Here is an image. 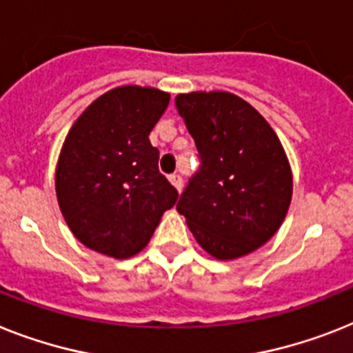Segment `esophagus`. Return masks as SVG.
Instances as JSON below:
<instances>
[{"instance_id":"esophagus-1","label":"esophagus","mask_w":353,"mask_h":353,"mask_svg":"<svg viewBox=\"0 0 353 353\" xmlns=\"http://www.w3.org/2000/svg\"><path fill=\"white\" fill-rule=\"evenodd\" d=\"M170 182L173 183L174 188L179 189V191H182V188H183V179H182V176H180V174H176V173L171 174V176H170Z\"/></svg>"}]
</instances>
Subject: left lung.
I'll return each instance as SVG.
<instances>
[{
  "mask_svg": "<svg viewBox=\"0 0 353 353\" xmlns=\"http://www.w3.org/2000/svg\"><path fill=\"white\" fill-rule=\"evenodd\" d=\"M174 103L200 159L176 211L211 256L249 254L272 238L290 205L283 145L269 122L232 93H182Z\"/></svg>",
  "mask_w": 353,
  "mask_h": 353,
  "instance_id": "obj_1",
  "label": "left lung"
}]
</instances>
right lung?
Returning <instances> with one entry per match:
<instances>
[{
    "mask_svg": "<svg viewBox=\"0 0 353 353\" xmlns=\"http://www.w3.org/2000/svg\"><path fill=\"white\" fill-rule=\"evenodd\" d=\"M170 93L121 86L75 121L61 150L55 191L70 231L101 254L141 252L179 191L159 171L150 133Z\"/></svg>",
    "mask_w": 353,
    "mask_h": 353,
    "instance_id": "add662e5",
    "label": "right lung"
}]
</instances>
